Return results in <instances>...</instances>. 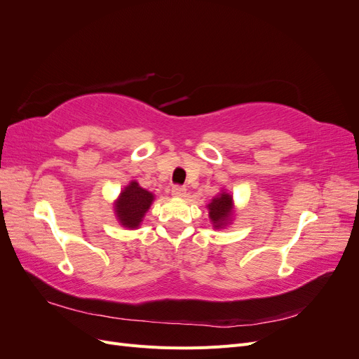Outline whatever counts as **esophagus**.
I'll use <instances>...</instances> for the list:
<instances>
[{"label":"esophagus","instance_id":"1","mask_svg":"<svg viewBox=\"0 0 359 359\" xmlns=\"http://www.w3.org/2000/svg\"><path fill=\"white\" fill-rule=\"evenodd\" d=\"M172 196L173 198H184V196H186V189L181 187V186L172 187Z\"/></svg>","mask_w":359,"mask_h":359}]
</instances>
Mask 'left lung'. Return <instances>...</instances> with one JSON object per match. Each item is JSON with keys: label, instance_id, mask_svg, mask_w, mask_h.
<instances>
[{"label": "left lung", "instance_id": "obj_1", "mask_svg": "<svg viewBox=\"0 0 359 359\" xmlns=\"http://www.w3.org/2000/svg\"><path fill=\"white\" fill-rule=\"evenodd\" d=\"M208 208L210 222L212 224V229H224L233 222L235 217V205L232 194L222 189L220 193H217L211 199V202L206 205Z\"/></svg>", "mask_w": 359, "mask_h": 359}]
</instances>
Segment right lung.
I'll return each instance as SVG.
<instances>
[{"label": "right lung", "mask_w": 359, "mask_h": 359, "mask_svg": "<svg viewBox=\"0 0 359 359\" xmlns=\"http://www.w3.org/2000/svg\"><path fill=\"white\" fill-rule=\"evenodd\" d=\"M154 199V193L142 189L136 180H132L114 202L116 222L126 227V229H139V226L142 224L144 217L151 208Z\"/></svg>", "instance_id": "add662e5"}]
</instances>
